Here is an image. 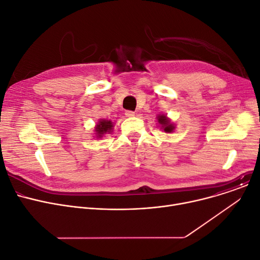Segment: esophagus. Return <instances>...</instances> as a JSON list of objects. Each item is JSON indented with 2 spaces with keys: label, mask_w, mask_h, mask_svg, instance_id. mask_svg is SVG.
Here are the masks:
<instances>
[{
  "label": "esophagus",
  "mask_w": 260,
  "mask_h": 260,
  "mask_svg": "<svg viewBox=\"0 0 260 260\" xmlns=\"http://www.w3.org/2000/svg\"><path fill=\"white\" fill-rule=\"evenodd\" d=\"M125 114H126V116H127V117H133V116L135 115V112L128 110V111H126V112H125Z\"/></svg>",
  "instance_id": "obj_1"
}]
</instances>
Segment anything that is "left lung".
<instances>
[{
    "mask_svg": "<svg viewBox=\"0 0 260 260\" xmlns=\"http://www.w3.org/2000/svg\"><path fill=\"white\" fill-rule=\"evenodd\" d=\"M157 120H158V124L160 125V129H162L165 132L170 133V132L174 131V129H175L174 124H172L171 120L168 118L165 114L157 115Z\"/></svg>",
    "mask_w": 260,
    "mask_h": 260,
    "instance_id": "8db88e82",
    "label": "left lung"
}]
</instances>
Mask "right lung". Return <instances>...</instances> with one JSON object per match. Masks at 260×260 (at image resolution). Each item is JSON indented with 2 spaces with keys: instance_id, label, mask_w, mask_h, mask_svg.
I'll use <instances>...</instances> for the list:
<instances>
[{
  "instance_id": "1",
  "label": "right lung",
  "mask_w": 260,
  "mask_h": 260,
  "mask_svg": "<svg viewBox=\"0 0 260 260\" xmlns=\"http://www.w3.org/2000/svg\"><path fill=\"white\" fill-rule=\"evenodd\" d=\"M112 127H113V123L111 120L108 119H100L99 123L95 126V134L98 139L102 137L104 134L111 132L112 131Z\"/></svg>"
}]
</instances>
